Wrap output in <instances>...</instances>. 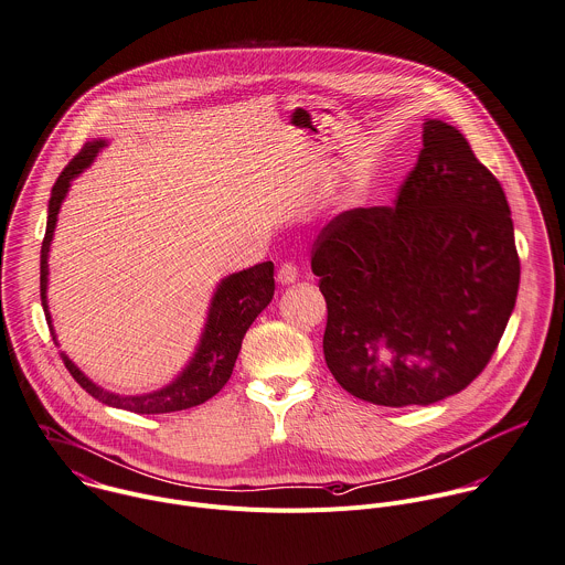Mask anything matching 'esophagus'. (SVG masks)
<instances>
[{
  "instance_id": "34e87169",
  "label": "esophagus",
  "mask_w": 565,
  "mask_h": 565,
  "mask_svg": "<svg viewBox=\"0 0 565 565\" xmlns=\"http://www.w3.org/2000/svg\"><path fill=\"white\" fill-rule=\"evenodd\" d=\"M298 280V269L291 263H282L278 269V282L280 285H294Z\"/></svg>"
}]
</instances>
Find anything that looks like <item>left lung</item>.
I'll return each instance as SVG.
<instances>
[{
    "instance_id": "1",
    "label": "left lung",
    "mask_w": 565,
    "mask_h": 565,
    "mask_svg": "<svg viewBox=\"0 0 565 565\" xmlns=\"http://www.w3.org/2000/svg\"><path fill=\"white\" fill-rule=\"evenodd\" d=\"M417 166L393 207L338 214L311 271L327 300L324 360L380 406L466 388L494 353L519 289L510 207L463 135L426 119Z\"/></svg>"
}]
</instances>
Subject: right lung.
I'll use <instances>...</instances> for the list:
<instances>
[{
	"label": "right lung",
	"mask_w": 565,
	"mask_h": 565,
	"mask_svg": "<svg viewBox=\"0 0 565 565\" xmlns=\"http://www.w3.org/2000/svg\"><path fill=\"white\" fill-rule=\"evenodd\" d=\"M108 146L106 139L88 141L82 152L64 168L57 183L53 185L51 201H49V223H46V236L42 243V307L46 313V322L51 329V335L57 342V333L53 327V318L49 311V252L57 227V214L62 210V203L71 190V183L93 166L95 157ZM274 263H260L249 269L236 271L225 276L210 300L205 327L201 331V340L196 344L194 355L185 364V369L163 388L141 393V395H124L113 393L99 384H95L64 351L62 360L71 375L86 388L95 399H99L106 406L124 408L139 415H157V413H174L185 411L192 406H199L214 397L230 380L243 338L252 322L258 318V313L271 302L274 298Z\"/></svg>",
	"instance_id": "right-lung-1"
}]
</instances>
